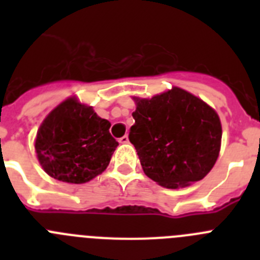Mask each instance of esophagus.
Segmentation results:
<instances>
[{
  "mask_svg": "<svg viewBox=\"0 0 260 260\" xmlns=\"http://www.w3.org/2000/svg\"><path fill=\"white\" fill-rule=\"evenodd\" d=\"M119 143H122V144H126V143H128V137L127 135H123L122 138H119Z\"/></svg>",
  "mask_w": 260,
  "mask_h": 260,
  "instance_id": "esophagus-1",
  "label": "esophagus"
}]
</instances>
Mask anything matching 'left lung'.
<instances>
[{
	"instance_id": "obj_1",
	"label": "left lung",
	"mask_w": 260,
	"mask_h": 260,
	"mask_svg": "<svg viewBox=\"0 0 260 260\" xmlns=\"http://www.w3.org/2000/svg\"><path fill=\"white\" fill-rule=\"evenodd\" d=\"M128 139L146 176L168 189L201 181L215 165L221 123L203 100L178 87L152 99L134 98Z\"/></svg>"
}]
</instances>
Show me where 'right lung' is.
<instances>
[{
	"label": "right lung",
	"mask_w": 260,
	"mask_h": 260,
	"mask_svg": "<svg viewBox=\"0 0 260 260\" xmlns=\"http://www.w3.org/2000/svg\"><path fill=\"white\" fill-rule=\"evenodd\" d=\"M110 122L92 107L70 98L50 112L38 130L35 150L43 169L54 180L84 183L104 172L118 142Z\"/></svg>",
	"instance_id": "add662e5"
}]
</instances>
